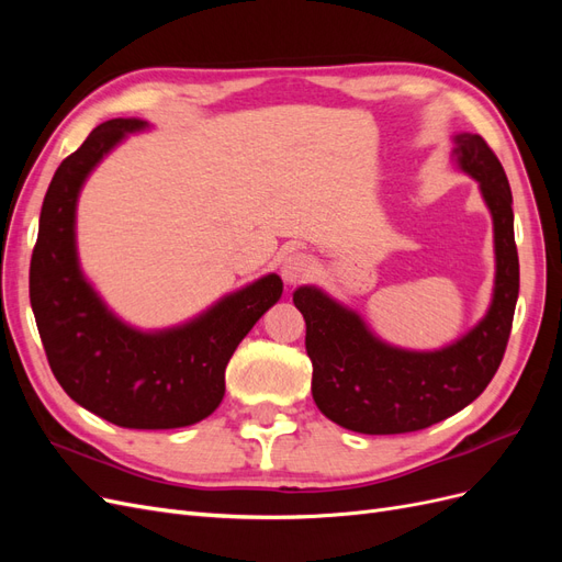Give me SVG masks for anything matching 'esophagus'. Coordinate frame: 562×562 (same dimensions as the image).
<instances>
[{
	"instance_id": "esophagus-1",
	"label": "esophagus",
	"mask_w": 562,
	"mask_h": 562,
	"mask_svg": "<svg viewBox=\"0 0 562 562\" xmlns=\"http://www.w3.org/2000/svg\"><path fill=\"white\" fill-rule=\"evenodd\" d=\"M314 271V262L307 252H291L281 262V277L288 285H295L307 279Z\"/></svg>"
}]
</instances>
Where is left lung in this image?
Returning <instances> with one entry per match:
<instances>
[{
	"instance_id": "left-lung-1",
	"label": "left lung",
	"mask_w": 562,
	"mask_h": 562,
	"mask_svg": "<svg viewBox=\"0 0 562 562\" xmlns=\"http://www.w3.org/2000/svg\"><path fill=\"white\" fill-rule=\"evenodd\" d=\"M452 143V159L479 182L495 232L492 300L469 333L434 351L403 349L384 342L359 312L318 285H300L293 293L307 323L314 403L349 431L384 436L427 429L479 398L502 363L520 288L512 187L481 135L454 133Z\"/></svg>"
}]
</instances>
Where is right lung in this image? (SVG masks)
Listing matches in <instances>:
<instances>
[{
  "instance_id": "right-lung-1",
  "label": "right lung",
  "mask_w": 562,
  "mask_h": 562,
  "mask_svg": "<svg viewBox=\"0 0 562 562\" xmlns=\"http://www.w3.org/2000/svg\"><path fill=\"white\" fill-rule=\"evenodd\" d=\"M140 119H110L91 131L50 180L30 262V302L46 359L65 394L124 429H178L209 417L225 396V368L250 328L283 293L265 274L194 318L140 330L119 318L77 252V201L83 182Z\"/></svg>"
}]
</instances>
